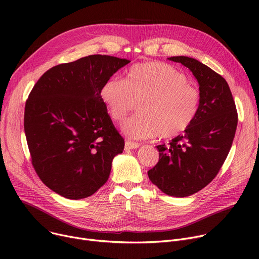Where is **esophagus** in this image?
Here are the masks:
<instances>
[{
  "label": "esophagus",
  "instance_id": "esophagus-1",
  "mask_svg": "<svg viewBox=\"0 0 259 259\" xmlns=\"http://www.w3.org/2000/svg\"><path fill=\"white\" fill-rule=\"evenodd\" d=\"M140 147V144L138 143H134L131 141H126L125 142V149L126 150H129V149H137Z\"/></svg>",
  "mask_w": 259,
  "mask_h": 259
}]
</instances>
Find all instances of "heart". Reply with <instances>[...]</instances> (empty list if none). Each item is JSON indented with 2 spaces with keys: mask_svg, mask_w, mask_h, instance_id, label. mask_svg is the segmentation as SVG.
Listing matches in <instances>:
<instances>
[{
  "mask_svg": "<svg viewBox=\"0 0 259 259\" xmlns=\"http://www.w3.org/2000/svg\"><path fill=\"white\" fill-rule=\"evenodd\" d=\"M100 97L108 114L121 121L140 102V114L127 119L121 129L129 138L164 140L178 138L194 122L200 107L199 90L175 67L162 62L134 65L125 79L110 77Z\"/></svg>",
  "mask_w": 259,
  "mask_h": 259,
  "instance_id": "b5f03b06",
  "label": "heart"
}]
</instances>
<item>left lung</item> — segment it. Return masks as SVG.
I'll list each match as a JSON object with an SVG mask.
<instances>
[{
  "mask_svg": "<svg viewBox=\"0 0 259 259\" xmlns=\"http://www.w3.org/2000/svg\"><path fill=\"white\" fill-rule=\"evenodd\" d=\"M168 60L181 63L197 79L198 114L184 135L170 146H156L157 164L148 171L150 181L170 196L192 195L210 184L229 154L237 127V110L227 80L211 68L188 57Z\"/></svg>",
  "mask_w": 259,
  "mask_h": 259,
  "instance_id": "left-lung-1",
  "label": "left lung"
}]
</instances>
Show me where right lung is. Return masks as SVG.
I'll use <instances>...</instances> for the list:
<instances>
[{"label":"right lung","mask_w":259,"mask_h":259,"mask_svg":"<svg viewBox=\"0 0 259 259\" xmlns=\"http://www.w3.org/2000/svg\"><path fill=\"white\" fill-rule=\"evenodd\" d=\"M129 60L93 54L50 68L25 105L24 129L32 166L49 189L85 198L108 181L125 141L103 104L100 90Z\"/></svg>","instance_id":"obj_1"}]
</instances>
